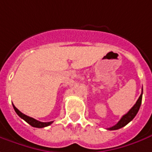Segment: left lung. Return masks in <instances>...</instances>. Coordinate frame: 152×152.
Returning a JSON list of instances; mask_svg holds the SVG:
<instances>
[{"label":"left lung","instance_id":"1","mask_svg":"<svg viewBox=\"0 0 152 152\" xmlns=\"http://www.w3.org/2000/svg\"><path fill=\"white\" fill-rule=\"evenodd\" d=\"M141 100H142V93H141V96H139L137 102H136V104L132 107V109L128 111L126 114H125V115L121 118V120H120L119 121L115 124V126H111V127L110 128H107V130H110V131L118 130L120 128L125 126L126 125H127L131 121H132L133 118L137 115V112H138L139 109H140V106H141Z\"/></svg>","mask_w":152,"mask_h":152}]
</instances>
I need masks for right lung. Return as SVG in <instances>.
I'll list each match as a JSON object with an SVG mask.
<instances>
[{"instance_id":"1","label":"right lung","mask_w":152,"mask_h":152,"mask_svg":"<svg viewBox=\"0 0 152 152\" xmlns=\"http://www.w3.org/2000/svg\"><path fill=\"white\" fill-rule=\"evenodd\" d=\"M13 107H14V110L16 112V114L19 115L20 118H22V119L26 121V122L28 124H30L31 126L33 127H37V128H43V127H46V126H50V124L52 123L53 121H50V122H41V121H37V120L34 119L32 117H30L28 115H25L23 114L22 112H20V111L15 107L14 105H13Z\"/></svg>"}]
</instances>
